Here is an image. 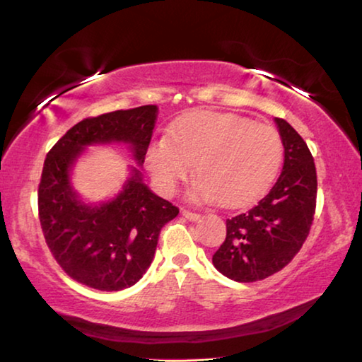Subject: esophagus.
<instances>
[{
    "label": "esophagus",
    "mask_w": 362,
    "mask_h": 362,
    "mask_svg": "<svg viewBox=\"0 0 362 362\" xmlns=\"http://www.w3.org/2000/svg\"><path fill=\"white\" fill-rule=\"evenodd\" d=\"M182 216L188 220H192V222H196V220H199V217H201L198 212H192L188 209H182Z\"/></svg>",
    "instance_id": "34e87169"
}]
</instances>
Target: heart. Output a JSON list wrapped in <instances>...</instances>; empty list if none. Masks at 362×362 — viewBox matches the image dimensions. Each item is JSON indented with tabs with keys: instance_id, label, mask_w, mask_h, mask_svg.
<instances>
[{
	"instance_id": "heart-1",
	"label": "heart",
	"mask_w": 362,
	"mask_h": 362,
	"mask_svg": "<svg viewBox=\"0 0 362 362\" xmlns=\"http://www.w3.org/2000/svg\"><path fill=\"white\" fill-rule=\"evenodd\" d=\"M283 142L268 124L244 116L193 112L170 124L168 139L153 140L146 168L159 192L170 194L194 166L196 196L243 207L267 192L283 163Z\"/></svg>"
}]
</instances>
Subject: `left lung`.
<instances>
[{"instance_id": "left-lung-1", "label": "left lung", "mask_w": 362, "mask_h": 362, "mask_svg": "<svg viewBox=\"0 0 362 362\" xmlns=\"http://www.w3.org/2000/svg\"><path fill=\"white\" fill-rule=\"evenodd\" d=\"M284 166L265 198L226 220V238L212 263L226 278L254 283L283 269L298 254L316 211L317 179L311 151L289 122L276 118Z\"/></svg>"}]
</instances>
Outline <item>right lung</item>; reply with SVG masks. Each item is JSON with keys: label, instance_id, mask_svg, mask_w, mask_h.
I'll list each match as a JSON object with an SVG mask.
<instances>
[{"label": "right lung", "instance_id": "1", "mask_svg": "<svg viewBox=\"0 0 362 362\" xmlns=\"http://www.w3.org/2000/svg\"><path fill=\"white\" fill-rule=\"evenodd\" d=\"M156 105L116 110L84 118L49 150L38 187V216L49 250L78 283L121 291L144 276L155 257L161 228L179 207L151 193L139 170L110 203L86 206L70 185V168L84 145L126 142L145 161Z\"/></svg>", "mask_w": 362, "mask_h": 362}]
</instances>
